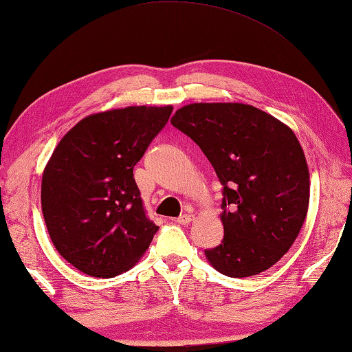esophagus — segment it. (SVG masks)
<instances>
[{"mask_svg":"<svg viewBox=\"0 0 352 352\" xmlns=\"http://www.w3.org/2000/svg\"><path fill=\"white\" fill-rule=\"evenodd\" d=\"M194 219H195L194 214L188 212V214H183V216H180L178 219H175V222H177V223H180V225H189L190 222H192Z\"/></svg>","mask_w":352,"mask_h":352,"instance_id":"esophagus-1","label":"esophagus"}]
</instances>
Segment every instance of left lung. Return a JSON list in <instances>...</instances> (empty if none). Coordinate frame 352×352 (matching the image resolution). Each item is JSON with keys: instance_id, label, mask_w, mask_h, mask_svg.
<instances>
[{"instance_id": "left-lung-1", "label": "left lung", "mask_w": 352, "mask_h": 352, "mask_svg": "<svg viewBox=\"0 0 352 352\" xmlns=\"http://www.w3.org/2000/svg\"><path fill=\"white\" fill-rule=\"evenodd\" d=\"M170 122L201 148L223 184V241L205 250L208 262L230 278L270 269L307 216L309 168L294 130L239 102L188 104Z\"/></svg>"}]
</instances>
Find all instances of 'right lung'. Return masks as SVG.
<instances>
[{
    "mask_svg": "<svg viewBox=\"0 0 352 352\" xmlns=\"http://www.w3.org/2000/svg\"><path fill=\"white\" fill-rule=\"evenodd\" d=\"M174 107L132 105L93 113L68 130L41 177V211L52 243L96 278L127 272L158 226L146 217L133 168Z\"/></svg>",
    "mask_w": 352,
    "mask_h": 352,
    "instance_id": "add662e5",
    "label": "right lung"
}]
</instances>
